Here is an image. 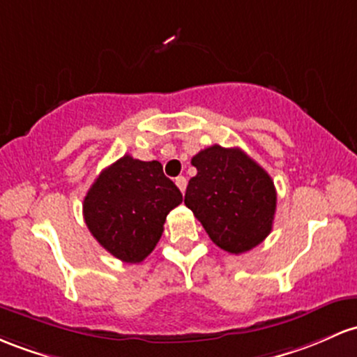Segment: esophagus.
I'll list each match as a JSON object with an SVG mask.
<instances>
[{"label": "esophagus", "mask_w": 357, "mask_h": 357, "mask_svg": "<svg viewBox=\"0 0 357 357\" xmlns=\"http://www.w3.org/2000/svg\"><path fill=\"white\" fill-rule=\"evenodd\" d=\"M176 186L179 188V191H181V193H185V191H186V178H185V176H178V178H176Z\"/></svg>", "instance_id": "obj_1"}]
</instances>
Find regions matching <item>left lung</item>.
Returning a JSON list of instances; mask_svg holds the SVG:
<instances>
[{
	"label": "left lung",
	"instance_id": "8db88e82",
	"mask_svg": "<svg viewBox=\"0 0 357 357\" xmlns=\"http://www.w3.org/2000/svg\"><path fill=\"white\" fill-rule=\"evenodd\" d=\"M191 164L185 205L218 248L230 254L259 245L273 229L276 188L271 176L241 149L211 146Z\"/></svg>",
	"mask_w": 357,
	"mask_h": 357
}]
</instances>
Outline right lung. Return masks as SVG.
Segmentation results:
<instances>
[{"label": "right lung", "mask_w": 357, "mask_h": 357, "mask_svg": "<svg viewBox=\"0 0 357 357\" xmlns=\"http://www.w3.org/2000/svg\"><path fill=\"white\" fill-rule=\"evenodd\" d=\"M181 202V191L164 176L160 162L123 155L95 179L83 215L112 256L137 264L158 245L167 213Z\"/></svg>", "instance_id": "right-lung-1"}]
</instances>
